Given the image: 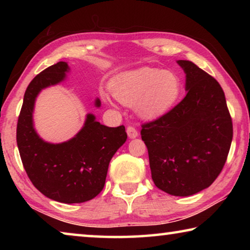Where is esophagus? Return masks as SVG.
Masks as SVG:
<instances>
[{
	"mask_svg": "<svg viewBox=\"0 0 250 250\" xmlns=\"http://www.w3.org/2000/svg\"><path fill=\"white\" fill-rule=\"evenodd\" d=\"M126 133H128V137L130 139H135L138 137V131L133 126H128L126 128Z\"/></svg>",
	"mask_w": 250,
	"mask_h": 250,
	"instance_id": "obj_1",
	"label": "esophagus"
}]
</instances>
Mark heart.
Here are the masks:
<instances>
[{"mask_svg": "<svg viewBox=\"0 0 250 250\" xmlns=\"http://www.w3.org/2000/svg\"><path fill=\"white\" fill-rule=\"evenodd\" d=\"M182 89L179 75L154 67L128 71L112 84V92L118 101L135 108L137 115L145 120H156L166 116L180 99ZM104 101L111 104L107 94H101Z\"/></svg>", "mask_w": 250, "mask_h": 250, "instance_id": "1", "label": "heart"}]
</instances>
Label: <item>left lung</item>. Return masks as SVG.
<instances>
[{
  "label": "left lung",
  "mask_w": 250,
  "mask_h": 250,
  "mask_svg": "<svg viewBox=\"0 0 250 250\" xmlns=\"http://www.w3.org/2000/svg\"><path fill=\"white\" fill-rule=\"evenodd\" d=\"M186 96L170 112L142 125L155 186L174 196H189L216 180L232 140L225 94L217 80L188 61Z\"/></svg>",
  "instance_id": "obj_1"
}]
</instances>
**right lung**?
<instances>
[{"instance_id": "add662e5", "label": "right lung", "mask_w": 250, "mask_h": 250, "mask_svg": "<svg viewBox=\"0 0 250 250\" xmlns=\"http://www.w3.org/2000/svg\"><path fill=\"white\" fill-rule=\"evenodd\" d=\"M69 70L67 62H59L32 80L16 129L21 159L33 185L46 197L65 204L90 201L103 191L110 160L126 140L124 125H100L92 113L68 141L50 143L37 134L33 122L36 97L45 88L64 82ZM95 105H101L98 98Z\"/></svg>"}]
</instances>
